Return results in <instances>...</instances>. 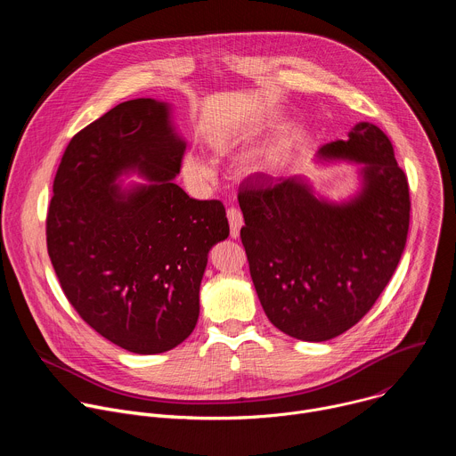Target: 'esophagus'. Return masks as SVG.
Segmentation results:
<instances>
[{
	"instance_id": "1",
	"label": "esophagus",
	"mask_w": 456,
	"mask_h": 456,
	"mask_svg": "<svg viewBox=\"0 0 456 456\" xmlns=\"http://www.w3.org/2000/svg\"><path fill=\"white\" fill-rule=\"evenodd\" d=\"M227 218H229V227H231V238H238L240 236V229L243 225L241 211L236 209V208H229L227 209Z\"/></svg>"
}]
</instances>
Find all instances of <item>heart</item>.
Returning a JSON list of instances; mask_svg holds the SVG:
<instances>
[{
    "mask_svg": "<svg viewBox=\"0 0 456 456\" xmlns=\"http://www.w3.org/2000/svg\"><path fill=\"white\" fill-rule=\"evenodd\" d=\"M183 171L194 182H206L215 176L211 164L202 157H199L197 153H187L183 157Z\"/></svg>",
    "mask_w": 456,
    "mask_h": 456,
    "instance_id": "obj_1",
    "label": "heart"
}]
</instances>
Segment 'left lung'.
Returning <instances> with one entry per match:
<instances>
[{"label": "left lung", "mask_w": 456, "mask_h": 456, "mask_svg": "<svg viewBox=\"0 0 456 456\" xmlns=\"http://www.w3.org/2000/svg\"><path fill=\"white\" fill-rule=\"evenodd\" d=\"M324 159L362 162L355 200H317L299 176L243 180L240 231L250 278L276 329L301 341H329L359 322L394 276L410 229V187L394 144L371 122L346 141L321 148Z\"/></svg>", "instance_id": "obj_1"}]
</instances>
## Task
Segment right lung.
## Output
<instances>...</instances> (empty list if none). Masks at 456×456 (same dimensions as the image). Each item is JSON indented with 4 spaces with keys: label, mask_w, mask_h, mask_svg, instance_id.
Listing matches in <instances>:
<instances>
[{
    "label": "right lung",
    "mask_w": 456,
    "mask_h": 456,
    "mask_svg": "<svg viewBox=\"0 0 456 456\" xmlns=\"http://www.w3.org/2000/svg\"><path fill=\"white\" fill-rule=\"evenodd\" d=\"M185 144L167 106L134 99L83 127L62 153L46 213V248L81 319L134 354H162L197 327L208 252L229 236L220 200H194L173 178ZM139 167L152 182L113 184Z\"/></svg>",
    "instance_id": "obj_1"
}]
</instances>
